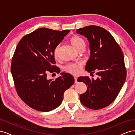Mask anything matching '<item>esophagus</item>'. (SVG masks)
<instances>
[{
    "mask_svg": "<svg viewBox=\"0 0 135 135\" xmlns=\"http://www.w3.org/2000/svg\"><path fill=\"white\" fill-rule=\"evenodd\" d=\"M74 80H75V83H76L77 81V78L76 77H74Z\"/></svg>",
    "mask_w": 135,
    "mask_h": 135,
    "instance_id": "34e87169",
    "label": "esophagus"
}]
</instances>
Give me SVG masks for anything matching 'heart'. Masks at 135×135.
<instances>
[{
    "label": "heart",
    "mask_w": 135,
    "mask_h": 135,
    "mask_svg": "<svg viewBox=\"0 0 135 135\" xmlns=\"http://www.w3.org/2000/svg\"><path fill=\"white\" fill-rule=\"evenodd\" d=\"M70 43L73 47L78 51L84 49L85 47V42L84 40L79 36H74L70 39ZM59 46H57L54 51V56L55 59L59 57ZM82 68V64L80 62L74 63H69L64 67V70L67 73L72 75H76L79 74Z\"/></svg>",
    "instance_id": "heart-1"
}]
</instances>
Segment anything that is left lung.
<instances>
[{"mask_svg": "<svg viewBox=\"0 0 135 135\" xmlns=\"http://www.w3.org/2000/svg\"><path fill=\"white\" fill-rule=\"evenodd\" d=\"M77 34L84 35L89 42L90 58L85 66L89 73L99 77L94 80L80 76L87 89L81 94L80 101L85 107L93 110L104 108L115 100L126 79V68L123 52L112 35L105 28L90 25L78 29Z\"/></svg>", "mask_w": 135, "mask_h": 135, "instance_id": "1", "label": "left lung"}]
</instances>
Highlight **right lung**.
Here are the masks:
<instances>
[{"mask_svg": "<svg viewBox=\"0 0 135 135\" xmlns=\"http://www.w3.org/2000/svg\"><path fill=\"white\" fill-rule=\"evenodd\" d=\"M70 32L39 28L23 36L12 59L11 73L18 95L28 107L49 112L61 104L64 92L74 83L73 76L63 73L55 80L47 79L49 73L60 72L55 66V47Z\"/></svg>", "mask_w": 135, "mask_h": 135, "instance_id": "1", "label": "right lung"}]
</instances>
